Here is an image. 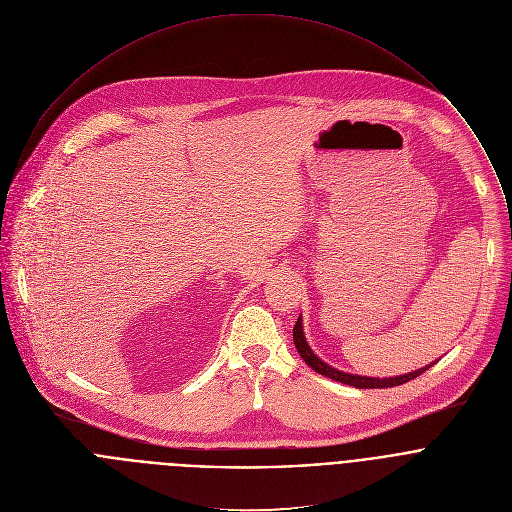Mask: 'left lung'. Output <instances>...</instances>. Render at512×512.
I'll use <instances>...</instances> for the list:
<instances>
[{
  "label": "left lung",
  "instance_id": "left-lung-1",
  "mask_svg": "<svg viewBox=\"0 0 512 512\" xmlns=\"http://www.w3.org/2000/svg\"><path fill=\"white\" fill-rule=\"evenodd\" d=\"M294 346L300 354V358L318 374L326 376V378H332L336 382H342V384H348V386H354V388H392V386H400L416 376H420L424 370H428L434 362H430L428 366L424 368H418V370H412L408 374H400V376H392V378H376V376H360V374H350V372H342L330 364H326L322 358H318L314 354V350L308 346L306 342V336H304V326H302V316H298L296 320V326H294ZM438 362V360H436Z\"/></svg>",
  "mask_w": 512,
  "mask_h": 512
}]
</instances>
